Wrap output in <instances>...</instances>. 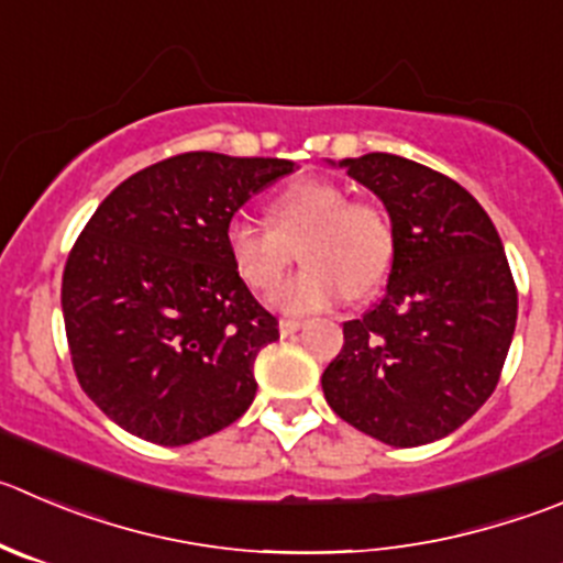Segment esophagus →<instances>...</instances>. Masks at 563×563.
I'll use <instances>...</instances> for the list:
<instances>
[{
	"label": "esophagus",
	"mask_w": 563,
	"mask_h": 563,
	"mask_svg": "<svg viewBox=\"0 0 563 563\" xmlns=\"http://www.w3.org/2000/svg\"><path fill=\"white\" fill-rule=\"evenodd\" d=\"M301 329H303V320H292V318L278 320V331H282V336H290Z\"/></svg>",
	"instance_id": "obj_1"
}]
</instances>
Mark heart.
I'll list each match as a JSON object with an SVG mask.
<instances>
[{
    "mask_svg": "<svg viewBox=\"0 0 563 563\" xmlns=\"http://www.w3.org/2000/svg\"><path fill=\"white\" fill-rule=\"evenodd\" d=\"M223 249L240 282L260 296L276 290L298 251L307 267L276 292V307L312 314L384 285L395 260V227L378 201L351 198L340 181L296 179L267 201V227L229 221Z\"/></svg>",
    "mask_w": 563,
    "mask_h": 563,
    "instance_id": "heart-1",
    "label": "heart"
}]
</instances>
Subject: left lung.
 <instances>
[{
  "label": "left lung",
  "mask_w": 563,
  "mask_h": 563,
  "mask_svg": "<svg viewBox=\"0 0 563 563\" xmlns=\"http://www.w3.org/2000/svg\"><path fill=\"white\" fill-rule=\"evenodd\" d=\"M395 227L387 292L342 323L323 371L331 409L393 448L448 437L489 400L517 325V285L484 207L451 176L398 154L342 159Z\"/></svg>",
  "instance_id": "8db88e82"
}]
</instances>
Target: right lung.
Listing matches in <instances>:
<instances>
[{
  "label": "right lung",
  "instance_id": "add662e5",
  "mask_svg": "<svg viewBox=\"0 0 563 563\" xmlns=\"http://www.w3.org/2000/svg\"><path fill=\"white\" fill-rule=\"evenodd\" d=\"M292 168L176 154L121 181L85 223L63 271L68 351L79 387L124 431L176 448L245 415L278 320L232 271L223 232Z\"/></svg>",
  "mask_w": 563,
  "mask_h": 563
}]
</instances>
